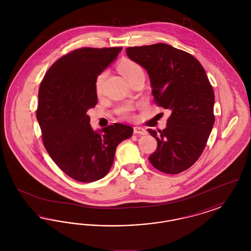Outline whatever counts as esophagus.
<instances>
[{"mask_svg": "<svg viewBox=\"0 0 251 251\" xmlns=\"http://www.w3.org/2000/svg\"><path fill=\"white\" fill-rule=\"evenodd\" d=\"M133 132L136 133V134H146L147 131L144 128H141V127H134L133 128Z\"/></svg>", "mask_w": 251, "mask_h": 251, "instance_id": "obj_1", "label": "esophagus"}]
</instances>
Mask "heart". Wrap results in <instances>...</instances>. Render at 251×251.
Masks as SVG:
<instances>
[{
	"mask_svg": "<svg viewBox=\"0 0 251 251\" xmlns=\"http://www.w3.org/2000/svg\"><path fill=\"white\" fill-rule=\"evenodd\" d=\"M119 70L123 74V76L127 79V81H130L131 79L134 77H137V76H144L143 68L139 64H137L136 62L131 61V60L125 59L121 61L119 65ZM106 75H107V72L103 71V72L99 73L96 77L95 90L96 93L98 95H100L102 91V86H103L104 80L106 78ZM131 111V106L130 105L120 108L121 114L125 117L130 116Z\"/></svg>",
	"mask_w": 251,
	"mask_h": 251,
	"instance_id": "1",
	"label": "heart"
}]
</instances>
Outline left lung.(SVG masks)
Instances as JSON below:
<instances>
[{"label": "left lung", "mask_w": 251, "mask_h": 251, "mask_svg": "<svg viewBox=\"0 0 251 251\" xmlns=\"http://www.w3.org/2000/svg\"><path fill=\"white\" fill-rule=\"evenodd\" d=\"M126 52L149 73L153 102L171 110L166 129H148L157 140L149 160L161 172L179 174L198 161L213 129V86L199 60L182 50L157 43Z\"/></svg>", "instance_id": "obj_1"}]
</instances>
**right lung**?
I'll use <instances>...</instances> for the list:
<instances>
[{"mask_svg": "<svg viewBox=\"0 0 251 251\" xmlns=\"http://www.w3.org/2000/svg\"><path fill=\"white\" fill-rule=\"evenodd\" d=\"M121 50L76 49L55 61L39 85L36 119L43 145L60 169L78 181L103 178L113 165L118 145L133 131L128 125L114 123L95 132L86 115L98 102L97 75Z\"/></svg>", "mask_w": 251, "mask_h": 251, "instance_id": "add662e5", "label": "right lung"}]
</instances>
